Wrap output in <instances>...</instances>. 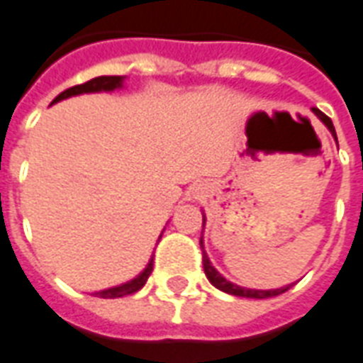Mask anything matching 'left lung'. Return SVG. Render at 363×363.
<instances>
[{"mask_svg": "<svg viewBox=\"0 0 363 363\" xmlns=\"http://www.w3.org/2000/svg\"><path fill=\"white\" fill-rule=\"evenodd\" d=\"M313 113L318 115L319 119L323 121L325 125H327V128L331 130V134L337 138V133H335V127H333V121L327 117L325 113H321L318 107H313ZM202 264H203V271H206V275H208L209 283L213 284V286H217L219 291L227 292V294H233V296H242V298H273V296H279V294H283V292H286L291 286H283V289H275V291H252V289H242V286H236V284L229 283L227 279L221 277L219 273L216 271V267L209 264V259L206 254H202Z\"/></svg>", "mask_w": 363, "mask_h": 363, "instance_id": "obj_1", "label": "left lung"}]
</instances>
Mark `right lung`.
<instances>
[{
	"instance_id": "obj_1",
	"label": "right lung",
	"mask_w": 363,
	"mask_h": 363,
	"mask_svg": "<svg viewBox=\"0 0 363 363\" xmlns=\"http://www.w3.org/2000/svg\"><path fill=\"white\" fill-rule=\"evenodd\" d=\"M123 79L121 77H96V79L88 80L84 84H77L72 86V88H67L65 92H61L57 98L53 99L52 104L55 101H61V99L71 98V96H77V94H86V92H101V90H115V88H119ZM154 269V264L150 262L147 267L144 269V273H140L138 277L130 281L127 284H121V286H115V289H107V291L96 292V296L99 298H121V296H128V294H134L136 291H140L142 286L146 284L147 277H150V273Z\"/></svg>"
}]
</instances>
